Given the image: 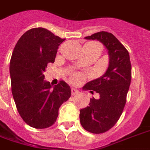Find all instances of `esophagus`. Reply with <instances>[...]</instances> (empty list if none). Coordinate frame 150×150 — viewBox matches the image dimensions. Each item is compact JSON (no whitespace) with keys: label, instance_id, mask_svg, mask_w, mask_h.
Wrapping results in <instances>:
<instances>
[{"label":"esophagus","instance_id":"1","mask_svg":"<svg viewBox=\"0 0 150 150\" xmlns=\"http://www.w3.org/2000/svg\"><path fill=\"white\" fill-rule=\"evenodd\" d=\"M77 94H79L78 90L75 89V88H72V89H71V95H77Z\"/></svg>","mask_w":150,"mask_h":150}]
</instances>
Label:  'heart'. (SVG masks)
Listing matches in <instances>:
<instances>
[{"mask_svg":"<svg viewBox=\"0 0 150 150\" xmlns=\"http://www.w3.org/2000/svg\"><path fill=\"white\" fill-rule=\"evenodd\" d=\"M70 79L73 83H80L83 79V75L79 73H72L70 77Z\"/></svg>","mask_w":150,"mask_h":150,"instance_id":"1","label":"heart"}]
</instances>
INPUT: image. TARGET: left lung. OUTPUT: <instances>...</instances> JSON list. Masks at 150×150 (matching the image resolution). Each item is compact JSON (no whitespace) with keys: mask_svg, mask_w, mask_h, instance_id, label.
Instances as JSON below:
<instances>
[{"mask_svg":"<svg viewBox=\"0 0 150 150\" xmlns=\"http://www.w3.org/2000/svg\"><path fill=\"white\" fill-rule=\"evenodd\" d=\"M87 40H98L108 50L110 61L106 73L100 78L91 81L83 86L92 94L89 106L80 110V122L86 131L103 134L117 123L126 103V95L131 82V63L128 51L112 33L98 32Z\"/></svg>","mask_w":150,"mask_h":150,"instance_id":"8db88e82","label":"left lung"}]
</instances>
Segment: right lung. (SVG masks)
I'll list each match as a JSON object with an SVG mask.
<instances>
[{
    "mask_svg": "<svg viewBox=\"0 0 150 150\" xmlns=\"http://www.w3.org/2000/svg\"><path fill=\"white\" fill-rule=\"evenodd\" d=\"M64 40L46 28H34L22 35L13 50L9 67L12 93L21 117L33 128L52 126L60 106L71 95L64 81L52 88L43 74L47 64L55 62Z\"/></svg>",
    "mask_w": 150,
    "mask_h": 150,
    "instance_id": "right-lung-1",
    "label": "right lung"
}]
</instances>
